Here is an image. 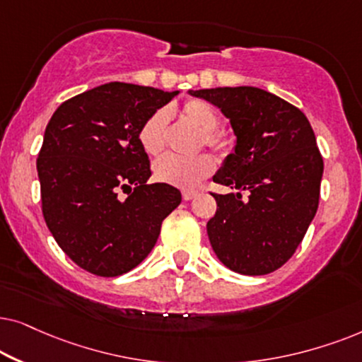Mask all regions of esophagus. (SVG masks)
<instances>
[{
  "instance_id": "1",
  "label": "esophagus",
  "mask_w": 362,
  "mask_h": 362,
  "mask_svg": "<svg viewBox=\"0 0 362 362\" xmlns=\"http://www.w3.org/2000/svg\"><path fill=\"white\" fill-rule=\"evenodd\" d=\"M182 197H184V200H192L197 197V192L195 190H184L182 192Z\"/></svg>"
}]
</instances>
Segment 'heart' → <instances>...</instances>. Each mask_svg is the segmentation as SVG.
Wrapping results in <instances>:
<instances>
[{
  "mask_svg": "<svg viewBox=\"0 0 362 362\" xmlns=\"http://www.w3.org/2000/svg\"><path fill=\"white\" fill-rule=\"evenodd\" d=\"M182 119L200 129V144L211 148L220 156H226L231 151V141L223 131H220V112L215 105L204 99H189L180 107ZM168 136V114L157 110L142 124L139 131V142L144 152L157 157L165 151ZM215 170L214 158L206 153L194 157L165 156L153 165V175L162 184L177 187V189H195L202 180L210 177Z\"/></svg>",
  "mask_w": 362,
  "mask_h": 362,
  "instance_id": "b5f03b06",
  "label": "heart"
}]
</instances>
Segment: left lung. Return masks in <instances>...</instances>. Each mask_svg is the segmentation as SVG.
<instances>
[{
    "mask_svg": "<svg viewBox=\"0 0 362 362\" xmlns=\"http://www.w3.org/2000/svg\"><path fill=\"white\" fill-rule=\"evenodd\" d=\"M230 119L237 146L214 177L238 194H211V248L226 268L257 276L296 252L320 204L322 157L310 120L295 105L258 88L190 90ZM249 197L243 199L241 192Z\"/></svg>",
    "mask_w": 362,
    "mask_h": 362,
    "instance_id": "1",
    "label": "left lung"
}]
</instances>
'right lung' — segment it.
I'll return each instance as SVG.
<instances>
[{
	"mask_svg": "<svg viewBox=\"0 0 362 362\" xmlns=\"http://www.w3.org/2000/svg\"><path fill=\"white\" fill-rule=\"evenodd\" d=\"M178 90L109 83L62 103L37 156L46 225L86 272L119 276L152 252L162 221L182 202L175 187L147 184L142 124Z\"/></svg>",
	"mask_w": 362,
	"mask_h": 362,
	"instance_id": "1",
	"label": "right lung"
}]
</instances>
